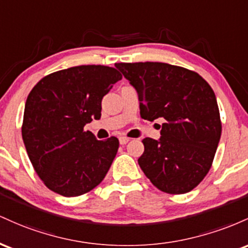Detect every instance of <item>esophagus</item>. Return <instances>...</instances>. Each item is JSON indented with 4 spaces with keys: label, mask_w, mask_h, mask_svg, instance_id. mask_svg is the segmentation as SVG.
<instances>
[{
    "label": "esophagus",
    "mask_w": 248,
    "mask_h": 248,
    "mask_svg": "<svg viewBox=\"0 0 248 248\" xmlns=\"http://www.w3.org/2000/svg\"><path fill=\"white\" fill-rule=\"evenodd\" d=\"M130 138L127 137H119V143H121V145H125V144L129 143Z\"/></svg>",
    "instance_id": "1"
}]
</instances>
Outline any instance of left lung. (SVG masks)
I'll return each mask as SVG.
<instances>
[{
  "label": "left lung",
  "mask_w": 248,
  "mask_h": 248,
  "mask_svg": "<svg viewBox=\"0 0 248 248\" xmlns=\"http://www.w3.org/2000/svg\"><path fill=\"white\" fill-rule=\"evenodd\" d=\"M115 66L137 91L141 118L163 121L159 139L141 140L140 169L166 193L193 190L210 171L221 136L212 88L197 72L168 63Z\"/></svg>",
  "instance_id": "left-lung-1"
}]
</instances>
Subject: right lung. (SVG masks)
<instances>
[{
    "label": "right lung",
    "instance_id": "add662e5",
    "mask_svg": "<svg viewBox=\"0 0 248 248\" xmlns=\"http://www.w3.org/2000/svg\"><path fill=\"white\" fill-rule=\"evenodd\" d=\"M121 79L115 68L79 65L48 75L30 91L22 138L36 173L51 191L77 197L107 176L118 139L97 140L84 126L101 118L103 97Z\"/></svg>",
    "mask_w": 248,
    "mask_h": 248
}]
</instances>
